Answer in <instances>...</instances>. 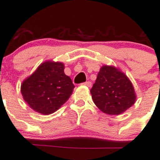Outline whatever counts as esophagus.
Listing matches in <instances>:
<instances>
[{
  "instance_id": "34e87169",
  "label": "esophagus",
  "mask_w": 160,
  "mask_h": 160,
  "mask_svg": "<svg viewBox=\"0 0 160 160\" xmlns=\"http://www.w3.org/2000/svg\"><path fill=\"white\" fill-rule=\"evenodd\" d=\"M83 85L88 86V87H90V86H91V85H92V83H91V82H86L83 83Z\"/></svg>"
}]
</instances>
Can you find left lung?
I'll list each match as a JSON object with an SVG mask.
<instances>
[{"label": "left lung", "instance_id": "left-lung-1", "mask_svg": "<svg viewBox=\"0 0 160 160\" xmlns=\"http://www.w3.org/2000/svg\"><path fill=\"white\" fill-rule=\"evenodd\" d=\"M90 93L96 106L109 115L123 113L134 105L137 99L132 82L113 66L101 67Z\"/></svg>", "mask_w": 160, "mask_h": 160}]
</instances>
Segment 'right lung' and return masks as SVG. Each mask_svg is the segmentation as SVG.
<instances>
[{"label":"right lung","mask_w":160,"mask_h":160,"mask_svg":"<svg viewBox=\"0 0 160 160\" xmlns=\"http://www.w3.org/2000/svg\"><path fill=\"white\" fill-rule=\"evenodd\" d=\"M64 64L46 61L24 79L20 91L33 110L49 115L58 110L72 94L74 86L64 73Z\"/></svg>","instance_id":"add662e5"}]
</instances>
